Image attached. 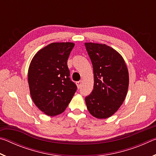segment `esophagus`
I'll return each mask as SVG.
<instances>
[{"instance_id": "34e87169", "label": "esophagus", "mask_w": 156, "mask_h": 156, "mask_svg": "<svg viewBox=\"0 0 156 156\" xmlns=\"http://www.w3.org/2000/svg\"><path fill=\"white\" fill-rule=\"evenodd\" d=\"M76 85H77V87L79 89V88H80V87L82 86V84H83V82H82L81 80H80V81H78V82H76Z\"/></svg>"}]
</instances>
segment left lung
<instances>
[{
  "label": "left lung",
  "mask_w": 156,
  "mask_h": 156,
  "mask_svg": "<svg viewBox=\"0 0 156 156\" xmlns=\"http://www.w3.org/2000/svg\"><path fill=\"white\" fill-rule=\"evenodd\" d=\"M93 65L94 89L85 98L89 113L98 119L109 118L125 100L129 87V72L122 56L105 44L85 43Z\"/></svg>",
  "instance_id": "1"
}]
</instances>
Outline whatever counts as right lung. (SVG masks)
Masks as SVG:
<instances>
[{"instance_id": "add662e5", "label": "right lung", "mask_w": 156, "mask_h": 156, "mask_svg": "<svg viewBox=\"0 0 156 156\" xmlns=\"http://www.w3.org/2000/svg\"><path fill=\"white\" fill-rule=\"evenodd\" d=\"M75 44L52 43L36 53L28 69L30 95L36 106L49 116L60 114L77 87L70 80L67 60Z\"/></svg>"}]
</instances>
